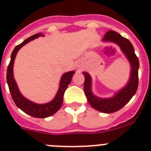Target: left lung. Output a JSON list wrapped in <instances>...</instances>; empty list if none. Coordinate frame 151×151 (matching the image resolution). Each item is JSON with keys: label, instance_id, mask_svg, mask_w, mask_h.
Instances as JSON below:
<instances>
[{"label": "left lung", "instance_id": "obj_1", "mask_svg": "<svg viewBox=\"0 0 151 151\" xmlns=\"http://www.w3.org/2000/svg\"><path fill=\"white\" fill-rule=\"evenodd\" d=\"M103 40L114 42L119 45L131 65V78L128 84L111 99H100L95 96L91 91V77L87 73H83L85 76L84 91L89 104L96 110L109 114L122 109L136 93L138 87L139 60L131 42L117 32L109 30L105 33Z\"/></svg>", "mask_w": 151, "mask_h": 151}]
</instances>
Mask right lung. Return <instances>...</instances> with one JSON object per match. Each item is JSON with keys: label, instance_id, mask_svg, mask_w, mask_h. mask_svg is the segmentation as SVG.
I'll return each instance as SVG.
<instances>
[{"label": "right lung", "instance_id": "1", "mask_svg": "<svg viewBox=\"0 0 151 151\" xmlns=\"http://www.w3.org/2000/svg\"><path fill=\"white\" fill-rule=\"evenodd\" d=\"M40 36H42V33H37L35 35L29 37V38L25 40L24 42H21L20 44L17 45L14 48V51L11 54V62H10L8 66H7V82L13 100H14V103L16 104V105L19 109H21L24 112L33 116V117H35V118H45L55 114L60 109V107L63 105V95L65 93V89H66L69 84L70 83L71 80H72V78H73V76L75 72L74 71H71V72H68V73L63 74L61 78V80H60V88H59V91H58L55 99L50 102L46 103L44 105H38V104H35V103L27 100L20 94V91L18 89L17 86L16 82H15L14 78L13 67H14V60H15V57H16L18 50H20L22 46H24L26 43L29 42V41L37 38Z\"/></svg>", "mask_w": 151, "mask_h": 151}]
</instances>
